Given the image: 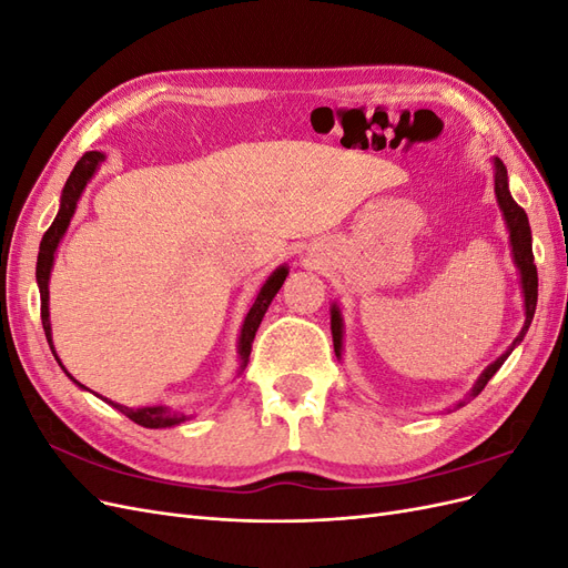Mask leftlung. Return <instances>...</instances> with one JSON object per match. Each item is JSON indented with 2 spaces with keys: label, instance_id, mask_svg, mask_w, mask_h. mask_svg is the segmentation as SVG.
<instances>
[{
  "label": "left lung",
  "instance_id": "obj_1",
  "mask_svg": "<svg viewBox=\"0 0 568 568\" xmlns=\"http://www.w3.org/2000/svg\"><path fill=\"white\" fill-rule=\"evenodd\" d=\"M493 168H495V196H497V205H500L503 217H505V225H507V232H509L511 261H514V265H517V270H519L526 320H524V326H521L519 336L511 341V346L500 357H497L495 363H490L484 372H480L476 384L467 393V398L459 400L455 405V409L464 407L469 400H474L476 395L484 390L486 384L493 379V374L505 365V359L511 355V351L517 348L519 343L524 341L528 326L532 322V315H536V303H538V270H536V263H532V239H530L528 215H526V211L521 209V205L514 201L511 194H509V180H507L505 163L500 159H493ZM332 336H334V353L341 359V355H343V317H341V311H338L336 303L332 305Z\"/></svg>",
  "mask_w": 568,
  "mask_h": 568
}]
</instances>
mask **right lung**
I'll return each instance as SVG.
<instances>
[{
    "instance_id": "right-lung-1",
    "label": "right lung",
    "mask_w": 568,
    "mask_h": 568,
    "mask_svg": "<svg viewBox=\"0 0 568 568\" xmlns=\"http://www.w3.org/2000/svg\"><path fill=\"white\" fill-rule=\"evenodd\" d=\"M104 161H106V156L101 151H88L75 163L73 173H71V178L65 180V186H63V192H61L59 213H57L54 222H51V227L44 232L42 244H40V253H38V270H36V274H38V286H40V301H42V305H40L42 326H44V336L49 341V348H51V353H54L59 365H61V359H59V355L54 351V341H51V322H49V277H51V267H54L57 248L61 244V239H63L68 225H71V217H73V213L78 209V201H80V196L84 192V186H88V182L94 178L99 165L104 163ZM286 274H288L286 265H280L277 270L270 274V277L265 280V284L261 286V291H257V296H255V301L251 305V311L244 317L242 334H239V359H242V365H239V369H242V372L248 365V355H251V346H253V338H255L257 326H261L272 298L277 296V291L282 288ZM61 369L65 372L63 365H61ZM68 379H71L75 386L84 388L80 382L73 379L71 374H68ZM84 390H90V388H84ZM99 398H101V395H99ZM101 400H106L111 407H115L118 412H123L128 419H132L134 424H140V426H146V428H168V426H178L184 419H189L186 415H182V412H173L168 405H149V407H136L134 409V407H125V405H120V403H113L109 398H101Z\"/></svg>"
}]
</instances>
